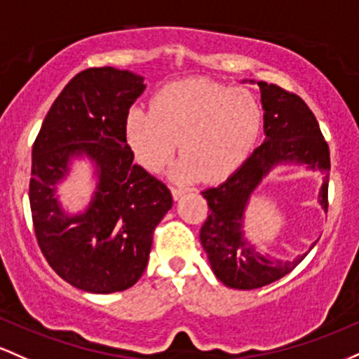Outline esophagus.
<instances>
[{
	"label": "esophagus",
	"instance_id": "34e87169",
	"mask_svg": "<svg viewBox=\"0 0 359 359\" xmlns=\"http://www.w3.org/2000/svg\"><path fill=\"white\" fill-rule=\"evenodd\" d=\"M171 193H172V198L180 200L181 196H183L184 193H187V190H184V188H180V187H172L171 188Z\"/></svg>",
	"mask_w": 359,
	"mask_h": 359
}]
</instances>
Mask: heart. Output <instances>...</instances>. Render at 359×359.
Listing matches in <instances>:
<instances>
[{"label": "heart", "instance_id": "1", "mask_svg": "<svg viewBox=\"0 0 359 359\" xmlns=\"http://www.w3.org/2000/svg\"><path fill=\"white\" fill-rule=\"evenodd\" d=\"M261 128V108L252 95L205 78L166 84L156 93L151 110L132 108L127 142L137 163L158 172L180 142L172 176L220 181L232 175L251 151Z\"/></svg>", "mask_w": 359, "mask_h": 359}]
</instances>
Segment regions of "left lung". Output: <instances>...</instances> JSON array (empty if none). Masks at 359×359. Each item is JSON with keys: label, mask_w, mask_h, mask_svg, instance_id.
Segmentation results:
<instances>
[{"label": "left lung", "mask_w": 359, "mask_h": 359, "mask_svg": "<svg viewBox=\"0 0 359 359\" xmlns=\"http://www.w3.org/2000/svg\"><path fill=\"white\" fill-rule=\"evenodd\" d=\"M257 86L261 90L266 139L231 178L220 187L201 191L210 208V215L200 229L201 245L215 276L237 290L266 287L288 275L307 256L305 252L293 261H273L259 255L255 245H249L244 239L245 205L269 169L281 163H299L319 169L324 175L319 201L324 210L329 207L331 158L316 115L295 93L264 81H257Z\"/></svg>", "instance_id": "8db88e82"}]
</instances>
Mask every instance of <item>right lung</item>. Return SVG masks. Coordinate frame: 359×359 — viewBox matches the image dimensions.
I'll return each instance as SVG.
<instances>
[{"label":"right lung","mask_w":359,"mask_h":359,"mask_svg":"<svg viewBox=\"0 0 359 359\" xmlns=\"http://www.w3.org/2000/svg\"><path fill=\"white\" fill-rule=\"evenodd\" d=\"M146 90L142 76L115 67L76 74L52 103L32 149L28 187L40 251L72 287L123 292L147 266L152 233L172 207L163 181L134 163L126 122ZM97 166L99 187L84 214L66 216L53 195L72 157Z\"/></svg>","instance_id":"add662e5"}]
</instances>
